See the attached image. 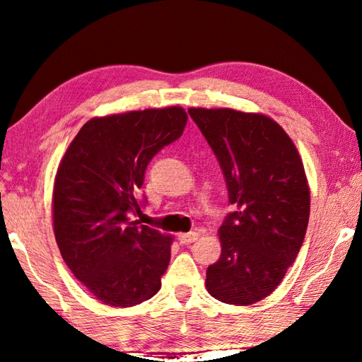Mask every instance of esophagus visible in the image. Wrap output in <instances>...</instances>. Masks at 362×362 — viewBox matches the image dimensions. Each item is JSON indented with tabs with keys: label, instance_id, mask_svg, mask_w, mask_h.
I'll return each mask as SVG.
<instances>
[{
	"label": "esophagus",
	"instance_id": "esophagus-1",
	"mask_svg": "<svg viewBox=\"0 0 362 362\" xmlns=\"http://www.w3.org/2000/svg\"><path fill=\"white\" fill-rule=\"evenodd\" d=\"M177 240H179V243H180V244H189V243H194L196 240H198V233H194V231H189V233H180V235H179V238H177Z\"/></svg>",
	"mask_w": 362,
	"mask_h": 362
}]
</instances>
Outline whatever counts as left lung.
<instances>
[{
  "label": "left lung",
  "mask_w": 362,
  "mask_h": 362,
  "mask_svg": "<svg viewBox=\"0 0 362 362\" xmlns=\"http://www.w3.org/2000/svg\"><path fill=\"white\" fill-rule=\"evenodd\" d=\"M222 169L235 212L218 228L222 254L206 272L214 298L250 305L269 296L297 259L310 188L296 145L276 121L231 108H189Z\"/></svg>",
  "instance_id": "obj_1"
}]
</instances>
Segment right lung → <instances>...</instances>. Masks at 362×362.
<instances>
[{
    "mask_svg": "<svg viewBox=\"0 0 362 362\" xmlns=\"http://www.w3.org/2000/svg\"><path fill=\"white\" fill-rule=\"evenodd\" d=\"M180 107L93 118L79 129L54 182V235L66 267L95 298L134 306L161 289L173 238L140 225L139 199L153 156L175 142Z\"/></svg>",
    "mask_w": 362,
    "mask_h": 362,
    "instance_id": "obj_1",
    "label": "right lung"
}]
</instances>
